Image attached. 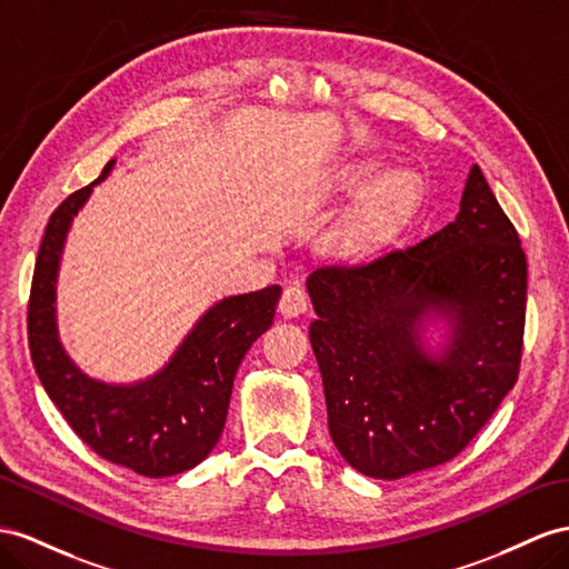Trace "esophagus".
<instances>
[{"label":"esophagus","instance_id":"esophagus-1","mask_svg":"<svg viewBox=\"0 0 569 569\" xmlns=\"http://www.w3.org/2000/svg\"><path fill=\"white\" fill-rule=\"evenodd\" d=\"M279 310L283 317H298L308 310V296L300 286H288L279 300Z\"/></svg>","mask_w":569,"mask_h":569}]
</instances>
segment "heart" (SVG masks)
<instances>
[{
	"mask_svg": "<svg viewBox=\"0 0 569 569\" xmlns=\"http://www.w3.org/2000/svg\"><path fill=\"white\" fill-rule=\"evenodd\" d=\"M382 187L370 207L358 216V221L348 230V242L353 247H368L382 240L387 232L395 230L401 218L409 213L411 203L418 194V180L413 172H395L389 174L380 166L360 168L351 180H348V192L353 197H370Z\"/></svg>",
	"mask_w": 569,
	"mask_h": 569,
	"instance_id": "b5f03b06",
	"label": "heart"
}]
</instances>
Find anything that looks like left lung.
<instances>
[{
    "mask_svg": "<svg viewBox=\"0 0 569 569\" xmlns=\"http://www.w3.org/2000/svg\"><path fill=\"white\" fill-rule=\"evenodd\" d=\"M308 290L329 432L360 473L397 480L455 459L517 385L527 254L478 166L455 221L368 261L319 267ZM428 311L458 322L437 361L415 341Z\"/></svg>",
    "mask_w": 569,
    "mask_h": 569,
    "instance_id": "1",
    "label": "left lung"
}]
</instances>
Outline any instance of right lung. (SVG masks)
Returning a JSON list of instances; mask_svg holds the SVG:
<instances>
[{"label": "right lung", "mask_w": 569, "mask_h": 569, "mask_svg": "<svg viewBox=\"0 0 569 569\" xmlns=\"http://www.w3.org/2000/svg\"><path fill=\"white\" fill-rule=\"evenodd\" d=\"M112 163L50 216L28 298V348L48 397L98 457L139 476L163 478L192 469L216 447L226 426L232 380L250 346L271 327L281 286L216 302L151 380L112 387L86 377L57 341L54 279L71 218L91 189L106 180Z\"/></svg>", "instance_id": "add662e5"}]
</instances>
